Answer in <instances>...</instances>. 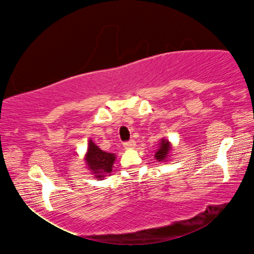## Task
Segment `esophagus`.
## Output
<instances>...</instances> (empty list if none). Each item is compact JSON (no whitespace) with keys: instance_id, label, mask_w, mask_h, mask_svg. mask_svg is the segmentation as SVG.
Here are the masks:
<instances>
[{"instance_id":"obj_1","label":"esophagus","mask_w":254,"mask_h":254,"mask_svg":"<svg viewBox=\"0 0 254 254\" xmlns=\"http://www.w3.org/2000/svg\"><path fill=\"white\" fill-rule=\"evenodd\" d=\"M123 145H124L125 149H131V148L135 147V145H136V142L133 141V139H130V141L125 142V143H124Z\"/></svg>"}]
</instances>
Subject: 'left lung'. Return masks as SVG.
<instances>
[{
	"label": "left lung",
	"mask_w": 254,
	"mask_h": 254,
	"mask_svg": "<svg viewBox=\"0 0 254 254\" xmlns=\"http://www.w3.org/2000/svg\"><path fill=\"white\" fill-rule=\"evenodd\" d=\"M170 151H171V144L170 142L166 141L165 138H162L160 141V147L155 153V159L157 161H167V159L170 157Z\"/></svg>",
	"instance_id": "left-lung-1"
}]
</instances>
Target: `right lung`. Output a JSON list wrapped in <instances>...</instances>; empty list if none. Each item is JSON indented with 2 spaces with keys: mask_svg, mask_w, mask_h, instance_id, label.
Listing matches in <instances>:
<instances>
[{
  "mask_svg": "<svg viewBox=\"0 0 254 254\" xmlns=\"http://www.w3.org/2000/svg\"><path fill=\"white\" fill-rule=\"evenodd\" d=\"M116 156L115 154L106 153L101 150L98 145H95L94 142L90 139L88 150L86 154V162L89 170L94 174L95 178L103 179L105 174H109L112 172V165L115 162Z\"/></svg>",
  "mask_w": 254,
  "mask_h": 254,
  "instance_id": "add662e5",
  "label": "right lung"
}]
</instances>
